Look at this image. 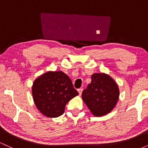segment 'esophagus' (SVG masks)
<instances>
[{
  "label": "esophagus",
  "mask_w": 148,
  "mask_h": 148,
  "mask_svg": "<svg viewBox=\"0 0 148 148\" xmlns=\"http://www.w3.org/2000/svg\"><path fill=\"white\" fill-rule=\"evenodd\" d=\"M82 91H83V88H79V89H78V92H79V95H81V93H82Z\"/></svg>",
  "instance_id": "obj_1"
}]
</instances>
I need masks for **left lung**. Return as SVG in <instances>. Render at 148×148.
I'll return each mask as SVG.
<instances>
[{
  "instance_id": "left-lung-1",
  "label": "left lung",
  "mask_w": 148,
  "mask_h": 148,
  "mask_svg": "<svg viewBox=\"0 0 148 148\" xmlns=\"http://www.w3.org/2000/svg\"><path fill=\"white\" fill-rule=\"evenodd\" d=\"M119 97L118 86L110 76L96 73L91 76V83L82 92V99L91 113L102 116L113 109Z\"/></svg>"
}]
</instances>
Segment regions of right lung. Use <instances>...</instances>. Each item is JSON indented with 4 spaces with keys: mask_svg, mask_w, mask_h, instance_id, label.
I'll return each mask as SVG.
<instances>
[{
    "mask_svg": "<svg viewBox=\"0 0 148 148\" xmlns=\"http://www.w3.org/2000/svg\"><path fill=\"white\" fill-rule=\"evenodd\" d=\"M32 92L37 109L49 118L63 114L66 104L79 95L69 76L61 71L47 72L37 78Z\"/></svg>",
    "mask_w": 148,
    "mask_h": 148,
    "instance_id": "add662e5",
    "label": "right lung"
}]
</instances>
